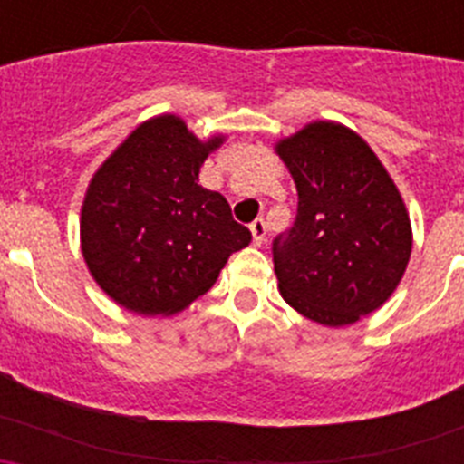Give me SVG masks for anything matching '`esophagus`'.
I'll use <instances>...</instances> for the list:
<instances>
[{"mask_svg":"<svg viewBox=\"0 0 464 464\" xmlns=\"http://www.w3.org/2000/svg\"><path fill=\"white\" fill-rule=\"evenodd\" d=\"M251 235H253V244H256V246H260L262 241H265V235H267V225H265V220H262V218L253 220Z\"/></svg>","mask_w":464,"mask_h":464,"instance_id":"1","label":"esophagus"}]
</instances>
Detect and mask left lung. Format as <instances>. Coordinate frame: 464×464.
<instances>
[{"mask_svg":"<svg viewBox=\"0 0 464 464\" xmlns=\"http://www.w3.org/2000/svg\"><path fill=\"white\" fill-rule=\"evenodd\" d=\"M297 188V216L272 241L283 299L321 323L351 325L379 309L411 256L395 183L355 132L314 122L278 143Z\"/></svg>","mask_w":464,"mask_h":464,"instance_id":"1","label":"left lung"}]
</instances>
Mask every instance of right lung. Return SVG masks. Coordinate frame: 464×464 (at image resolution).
Masks as SVG:
<instances>
[{
  "instance_id": "1",
  "label": "right lung",
  "mask_w": 464,
  "mask_h": 464,
  "mask_svg": "<svg viewBox=\"0 0 464 464\" xmlns=\"http://www.w3.org/2000/svg\"><path fill=\"white\" fill-rule=\"evenodd\" d=\"M220 141H197L181 118L160 116L137 127L94 174L81 213L83 257L125 309H186L251 241L227 199L199 186V167Z\"/></svg>"
}]
</instances>
